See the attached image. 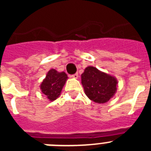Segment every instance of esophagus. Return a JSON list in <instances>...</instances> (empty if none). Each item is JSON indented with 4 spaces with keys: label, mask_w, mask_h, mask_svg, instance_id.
Here are the masks:
<instances>
[{
    "label": "esophagus",
    "mask_w": 151,
    "mask_h": 151,
    "mask_svg": "<svg viewBox=\"0 0 151 151\" xmlns=\"http://www.w3.org/2000/svg\"><path fill=\"white\" fill-rule=\"evenodd\" d=\"M72 77H73V78H78V73H76V74L73 75V76H72Z\"/></svg>",
    "instance_id": "obj_1"
}]
</instances>
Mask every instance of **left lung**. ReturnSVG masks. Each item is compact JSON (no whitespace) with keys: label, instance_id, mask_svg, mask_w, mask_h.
I'll use <instances>...</instances> for the list:
<instances>
[{"label":"left lung","instance_id":"obj_1","mask_svg":"<svg viewBox=\"0 0 151 151\" xmlns=\"http://www.w3.org/2000/svg\"><path fill=\"white\" fill-rule=\"evenodd\" d=\"M81 80L85 94L97 104L108 102L117 91V78L94 66L85 68L81 75Z\"/></svg>","mask_w":151,"mask_h":151}]
</instances>
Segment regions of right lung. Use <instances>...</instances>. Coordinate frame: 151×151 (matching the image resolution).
<instances>
[{"label":"right lung","mask_w":151,"mask_h":151,"mask_svg":"<svg viewBox=\"0 0 151 151\" xmlns=\"http://www.w3.org/2000/svg\"><path fill=\"white\" fill-rule=\"evenodd\" d=\"M68 79L64 72H58L50 69L40 85L41 92L50 101H54L60 95L62 89Z\"/></svg>","instance_id":"add662e5"}]
</instances>
